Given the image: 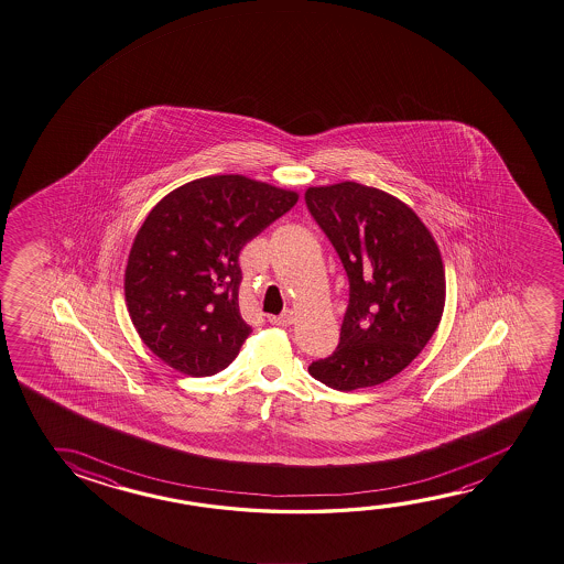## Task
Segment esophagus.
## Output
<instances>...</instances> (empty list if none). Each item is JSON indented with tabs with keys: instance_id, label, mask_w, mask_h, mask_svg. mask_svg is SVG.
I'll return each mask as SVG.
<instances>
[{
	"instance_id": "34e87169",
	"label": "esophagus",
	"mask_w": 564,
	"mask_h": 564,
	"mask_svg": "<svg viewBox=\"0 0 564 564\" xmlns=\"http://www.w3.org/2000/svg\"><path fill=\"white\" fill-rule=\"evenodd\" d=\"M269 323L275 324V326H289V324L295 323V313L291 308H286L279 316H269Z\"/></svg>"
}]
</instances>
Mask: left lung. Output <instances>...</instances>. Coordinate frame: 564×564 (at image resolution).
<instances>
[{"label": "left lung", "mask_w": 564, "mask_h": 564, "mask_svg": "<svg viewBox=\"0 0 564 564\" xmlns=\"http://www.w3.org/2000/svg\"><path fill=\"white\" fill-rule=\"evenodd\" d=\"M305 203L350 281L338 348L308 371L340 391L373 388L405 370L441 323V250L405 203L373 186H311Z\"/></svg>", "instance_id": "1"}]
</instances>
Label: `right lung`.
<instances>
[{"instance_id": "add662e5", "label": "right lung", "mask_w": 564, "mask_h": 564, "mask_svg": "<svg viewBox=\"0 0 564 564\" xmlns=\"http://www.w3.org/2000/svg\"><path fill=\"white\" fill-rule=\"evenodd\" d=\"M295 191L241 175L196 178L149 213L131 246L126 303L149 350L173 370L214 376L238 356L240 251L289 213Z\"/></svg>"}]
</instances>
